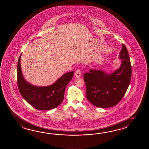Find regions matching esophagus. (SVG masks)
<instances>
[{"label":"esophagus","mask_w":149,"mask_h":149,"mask_svg":"<svg viewBox=\"0 0 149 149\" xmlns=\"http://www.w3.org/2000/svg\"><path fill=\"white\" fill-rule=\"evenodd\" d=\"M81 74V71L80 70H76V72H75V76L77 78H79Z\"/></svg>","instance_id":"34e87169"}]
</instances>
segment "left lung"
<instances>
[{
  "mask_svg": "<svg viewBox=\"0 0 149 149\" xmlns=\"http://www.w3.org/2000/svg\"><path fill=\"white\" fill-rule=\"evenodd\" d=\"M120 67L111 73L91 69L84 74L87 98L98 108L114 107L120 101L130 85L132 66L126 47L122 44L119 56Z\"/></svg>",
  "mask_w": 149,
  "mask_h": 149,
  "instance_id": "obj_1",
  "label": "left lung"
}]
</instances>
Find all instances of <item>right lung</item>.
I'll return each mask as SVG.
<instances>
[{
  "label": "right lung",
  "mask_w": 149,
  "mask_h": 149,
  "mask_svg": "<svg viewBox=\"0 0 149 149\" xmlns=\"http://www.w3.org/2000/svg\"><path fill=\"white\" fill-rule=\"evenodd\" d=\"M21 54L17 68V85L21 95L29 104L38 110H49L57 107L63 101L65 89L72 78L74 71L64 73L51 85H33L26 81L23 75L20 63Z\"/></svg>",
  "instance_id": "1"
}]
</instances>
